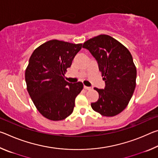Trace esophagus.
Listing matches in <instances>:
<instances>
[{
	"mask_svg": "<svg viewBox=\"0 0 158 158\" xmlns=\"http://www.w3.org/2000/svg\"><path fill=\"white\" fill-rule=\"evenodd\" d=\"M84 89L85 90H90L91 89V87H89V86H86V85H84Z\"/></svg>",
	"mask_w": 158,
	"mask_h": 158,
	"instance_id": "34e87169",
	"label": "esophagus"
}]
</instances>
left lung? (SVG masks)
<instances>
[{"label": "left lung", "mask_w": 158, "mask_h": 158, "mask_svg": "<svg viewBox=\"0 0 158 158\" xmlns=\"http://www.w3.org/2000/svg\"><path fill=\"white\" fill-rule=\"evenodd\" d=\"M83 48L97 60L105 82L104 89L94 88L99 93L93 110L104 116H114L126 108L135 91L137 69L130 52L116 39L100 35L85 42Z\"/></svg>", "instance_id": "1"}]
</instances>
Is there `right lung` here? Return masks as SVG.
Here are the masks:
<instances>
[{
	"label": "right lung",
	"mask_w": 158,
	"mask_h": 158,
	"mask_svg": "<svg viewBox=\"0 0 158 158\" xmlns=\"http://www.w3.org/2000/svg\"><path fill=\"white\" fill-rule=\"evenodd\" d=\"M82 44L52 40L34 50L25 72L27 90L35 106L51 121L66 118L73 113L81 82L71 84L64 76Z\"/></svg>",
	"instance_id": "right-lung-1"
}]
</instances>
